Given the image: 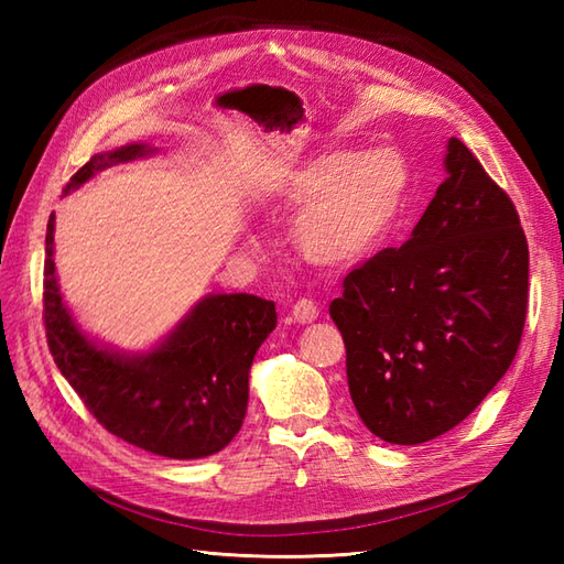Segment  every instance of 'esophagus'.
<instances>
[{"mask_svg": "<svg viewBox=\"0 0 564 564\" xmlns=\"http://www.w3.org/2000/svg\"><path fill=\"white\" fill-rule=\"evenodd\" d=\"M317 315H319V307L313 301H307V297L297 301L291 310V319L297 322V325H310V322L317 319Z\"/></svg>", "mask_w": 564, "mask_h": 564, "instance_id": "obj_1", "label": "esophagus"}]
</instances>
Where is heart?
I'll list each match as a JSON object with an SVG mask.
<instances>
[{
	"label": "heart",
	"mask_w": 564,
	"mask_h": 564,
	"mask_svg": "<svg viewBox=\"0 0 564 564\" xmlns=\"http://www.w3.org/2000/svg\"><path fill=\"white\" fill-rule=\"evenodd\" d=\"M410 172L392 150H327L285 174L279 203L293 208V242L315 267L349 269L376 251L404 206Z\"/></svg>",
	"instance_id": "b5f03b06"
}]
</instances>
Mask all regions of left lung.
<instances>
[{
    "label": "left lung",
    "mask_w": 564,
    "mask_h": 564,
    "mask_svg": "<svg viewBox=\"0 0 564 564\" xmlns=\"http://www.w3.org/2000/svg\"><path fill=\"white\" fill-rule=\"evenodd\" d=\"M412 237L344 279L329 315L368 431L398 446L446 434L517 356L529 303V245L509 196L458 138Z\"/></svg>",
    "instance_id": "obj_1"
}]
</instances>
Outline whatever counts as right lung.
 <instances>
[{
	"mask_svg": "<svg viewBox=\"0 0 564 564\" xmlns=\"http://www.w3.org/2000/svg\"><path fill=\"white\" fill-rule=\"evenodd\" d=\"M158 148L130 142L99 152L69 178L65 194L113 164L152 158ZM55 213L45 232L43 313L51 354L97 422L133 446L174 460L223 451L242 429L249 370L275 329L273 301L210 293L145 351H123L82 329L63 301L55 271Z\"/></svg>",
	"mask_w": 564,
	"mask_h": 564,
	"instance_id": "obj_1",
	"label": "right lung"
}]
</instances>
